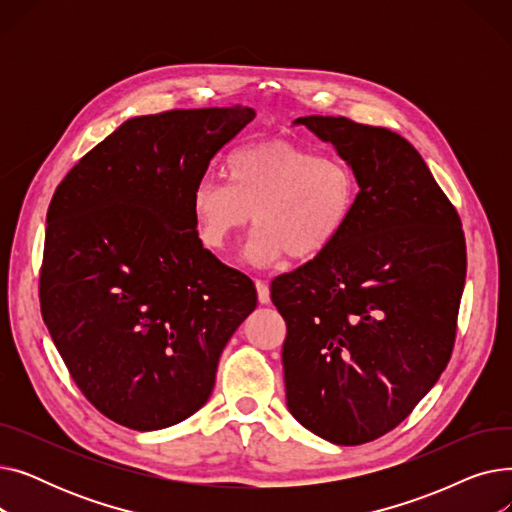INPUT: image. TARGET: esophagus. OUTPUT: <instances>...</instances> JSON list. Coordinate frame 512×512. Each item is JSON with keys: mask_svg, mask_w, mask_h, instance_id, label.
I'll use <instances>...</instances> for the list:
<instances>
[{"mask_svg": "<svg viewBox=\"0 0 512 512\" xmlns=\"http://www.w3.org/2000/svg\"><path fill=\"white\" fill-rule=\"evenodd\" d=\"M255 286H257V299L261 305H267L270 303V284H267L265 280H255Z\"/></svg>", "mask_w": 512, "mask_h": 512, "instance_id": "1", "label": "esophagus"}]
</instances>
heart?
Returning <instances> with one entry per match:
<instances>
[{
  "mask_svg": "<svg viewBox=\"0 0 512 512\" xmlns=\"http://www.w3.org/2000/svg\"><path fill=\"white\" fill-rule=\"evenodd\" d=\"M228 182L203 176L191 213L203 245L224 253L253 220L259 228L247 257L274 265L286 255L311 261L324 255L353 218L359 184L353 168L334 155L290 141H263L228 157Z\"/></svg>",
  "mask_w": 512,
  "mask_h": 512,
  "instance_id": "heart-1",
  "label": "heart"
}]
</instances>
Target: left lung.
<instances>
[{
    "instance_id": "obj_1",
    "label": "left lung",
    "mask_w": 512,
    "mask_h": 512,
    "mask_svg": "<svg viewBox=\"0 0 512 512\" xmlns=\"http://www.w3.org/2000/svg\"><path fill=\"white\" fill-rule=\"evenodd\" d=\"M359 184L317 259L272 282L286 321V405L315 436L357 446L405 421L446 369L467 276L461 218L417 149L348 118L305 116Z\"/></svg>"
}]
</instances>
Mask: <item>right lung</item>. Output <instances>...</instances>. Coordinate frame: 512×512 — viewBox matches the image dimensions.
<instances>
[{
    "label": "right lung",
    "instance_id": "obj_1",
    "mask_svg": "<svg viewBox=\"0 0 512 512\" xmlns=\"http://www.w3.org/2000/svg\"><path fill=\"white\" fill-rule=\"evenodd\" d=\"M253 118L242 105L130 118L53 193L41 315L78 390L124 427L197 413L257 307L251 278L203 249L191 213L209 161Z\"/></svg>",
    "mask_w": 512,
    "mask_h": 512
}]
</instances>
